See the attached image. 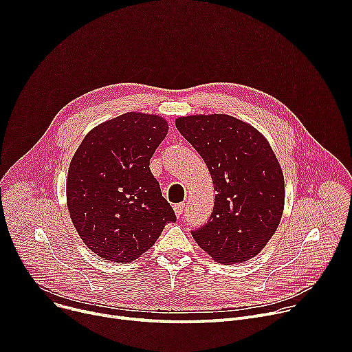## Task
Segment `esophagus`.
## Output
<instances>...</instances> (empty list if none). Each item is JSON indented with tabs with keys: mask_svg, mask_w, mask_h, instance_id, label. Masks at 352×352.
Instances as JSON below:
<instances>
[{
	"mask_svg": "<svg viewBox=\"0 0 352 352\" xmlns=\"http://www.w3.org/2000/svg\"><path fill=\"white\" fill-rule=\"evenodd\" d=\"M184 209H185V204H177V205H174V212H175L177 217H181V216H182Z\"/></svg>",
	"mask_w": 352,
	"mask_h": 352,
	"instance_id": "1",
	"label": "esophagus"
}]
</instances>
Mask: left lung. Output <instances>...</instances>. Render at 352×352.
<instances>
[{"instance_id": "8db88e82", "label": "left lung", "mask_w": 352, "mask_h": 352, "mask_svg": "<svg viewBox=\"0 0 352 352\" xmlns=\"http://www.w3.org/2000/svg\"><path fill=\"white\" fill-rule=\"evenodd\" d=\"M175 126L205 160L216 189L212 216L190 231L193 239L220 263L255 258L284 209V177L269 142L226 114L181 117Z\"/></svg>"}]
</instances>
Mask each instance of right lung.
<instances>
[{
	"instance_id": "add662e5",
	"label": "right lung",
	"mask_w": 352,
	"mask_h": 352,
	"mask_svg": "<svg viewBox=\"0 0 352 352\" xmlns=\"http://www.w3.org/2000/svg\"><path fill=\"white\" fill-rule=\"evenodd\" d=\"M167 132L159 116L126 113L91 129L78 147L68 171V210L97 256L132 262L177 221L148 168Z\"/></svg>"
}]
</instances>
